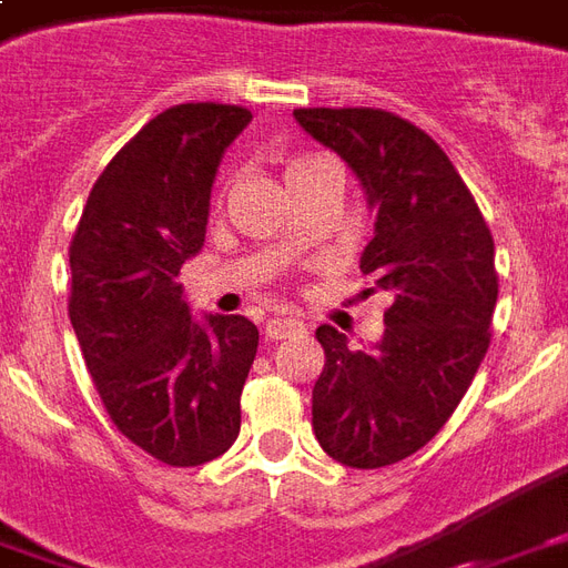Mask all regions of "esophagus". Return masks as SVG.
<instances>
[{
    "label": "esophagus",
    "instance_id": "1",
    "mask_svg": "<svg viewBox=\"0 0 568 568\" xmlns=\"http://www.w3.org/2000/svg\"><path fill=\"white\" fill-rule=\"evenodd\" d=\"M263 333H266L268 342H278V338H290V335L302 333L300 321H293V317H272L266 326H263Z\"/></svg>",
    "mask_w": 568,
    "mask_h": 568
}]
</instances>
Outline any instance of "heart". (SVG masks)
Segmentation results:
<instances>
[{"instance_id": "1", "label": "heart", "mask_w": 568, "mask_h": 568, "mask_svg": "<svg viewBox=\"0 0 568 568\" xmlns=\"http://www.w3.org/2000/svg\"><path fill=\"white\" fill-rule=\"evenodd\" d=\"M302 163H308V160H293V163H290V169H293V165H302Z\"/></svg>"}]
</instances>
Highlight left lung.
Here are the masks:
<instances>
[{"mask_svg": "<svg viewBox=\"0 0 568 568\" xmlns=\"http://www.w3.org/2000/svg\"><path fill=\"white\" fill-rule=\"evenodd\" d=\"M293 118L351 165L375 211L359 268L390 296L384 335L351 347L335 326H317L326 363L312 426L342 466L381 469L448 424L481 366L499 293L494 235L448 153L415 123L381 109Z\"/></svg>", "mask_w": 568, "mask_h": 568, "instance_id": "obj_1", "label": "left lung"}]
</instances>
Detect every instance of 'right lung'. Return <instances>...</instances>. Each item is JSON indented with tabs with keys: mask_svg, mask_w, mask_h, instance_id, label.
Returning <instances> with one entry per match:
<instances>
[{
	"mask_svg": "<svg viewBox=\"0 0 568 568\" xmlns=\"http://www.w3.org/2000/svg\"><path fill=\"white\" fill-rule=\"evenodd\" d=\"M251 123L239 105L156 114L90 190L69 247V317L105 412L169 466L233 448L260 333L242 314L196 321L178 284L209 226L223 151Z\"/></svg>",
	"mask_w": 568,
	"mask_h": 568,
	"instance_id": "add662e5",
	"label": "right lung"
}]
</instances>
